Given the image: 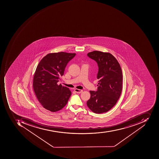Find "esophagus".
I'll return each mask as SVG.
<instances>
[{
	"label": "esophagus",
	"instance_id": "obj_1",
	"mask_svg": "<svg viewBox=\"0 0 159 159\" xmlns=\"http://www.w3.org/2000/svg\"><path fill=\"white\" fill-rule=\"evenodd\" d=\"M75 91L76 93H81L83 92V90L79 89H75Z\"/></svg>",
	"mask_w": 159,
	"mask_h": 159
}]
</instances>
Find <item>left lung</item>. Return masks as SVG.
<instances>
[{"label":"left lung","instance_id":"left-lung-1","mask_svg":"<svg viewBox=\"0 0 159 159\" xmlns=\"http://www.w3.org/2000/svg\"><path fill=\"white\" fill-rule=\"evenodd\" d=\"M88 56L98 64L97 91H90L88 107L96 114L109 111L117 102L122 89V72L116 58L109 53L94 51Z\"/></svg>","mask_w":159,"mask_h":159}]
</instances>
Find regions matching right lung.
Masks as SVG:
<instances>
[{"mask_svg": "<svg viewBox=\"0 0 159 159\" xmlns=\"http://www.w3.org/2000/svg\"><path fill=\"white\" fill-rule=\"evenodd\" d=\"M75 53L63 52L50 53L43 57L33 77V87L39 102L44 108L55 112L68 102L71 92L69 88L58 85L67 64Z\"/></svg>", "mask_w": 159, "mask_h": 159, "instance_id": "add662e5", "label": "right lung"}]
</instances>
